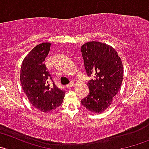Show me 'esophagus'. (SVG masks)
Here are the masks:
<instances>
[{"mask_svg": "<svg viewBox=\"0 0 149 149\" xmlns=\"http://www.w3.org/2000/svg\"><path fill=\"white\" fill-rule=\"evenodd\" d=\"M74 86V82H71L70 83H69V84H68L67 86H66V88L67 89H70V88H72V86Z\"/></svg>", "mask_w": 149, "mask_h": 149, "instance_id": "obj_1", "label": "esophagus"}]
</instances>
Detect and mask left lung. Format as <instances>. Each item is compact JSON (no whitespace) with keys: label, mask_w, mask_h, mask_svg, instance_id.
Here are the masks:
<instances>
[{"label":"left lung","mask_w":149,"mask_h":149,"mask_svg":"<svg viewBox=\"0 0 149 149\" xmlns=\"http://www.w3.org/2000/svg\"><path fill=\"white\" fill-rule=\"evenodd\" d=\"M85 69L89 80V93L81 104L92 113L104 112L111 104L122 83L124 69L116 49L100 42H89L81 47Z\"/></svg>","instance_id":"1"}]
</instances>
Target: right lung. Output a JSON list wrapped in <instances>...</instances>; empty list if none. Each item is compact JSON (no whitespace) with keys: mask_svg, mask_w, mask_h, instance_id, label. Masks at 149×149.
Returning a JSON list of instances; mask_svg holds the SVG:
<instances>
[{"mask_svg":"<svg viewBox=\"0 0 149 149\" xmlns=\"http://www.w3.org/2000/svg\"><path fill=\"white\" fill-rule=\"evenodd\" d=\"M50 43L38 45L25 56L20 70L22 89L31 104L44 113L56 110L62 104L65 91L55 83L49 85L50 74L46 70L45 61L50 49Z\"/></svg>","mask_w":149,"mask_h":149,"instance_id":"add662e5","label":"right lung"}]
</instances>
